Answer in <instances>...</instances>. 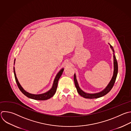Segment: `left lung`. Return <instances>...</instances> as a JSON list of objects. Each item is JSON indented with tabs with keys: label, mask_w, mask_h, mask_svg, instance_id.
I'll return each mask as SVG.
<instances>
[{
	"label": "left lung",
	"mask_w": 131,
	"mask_h": 131,
	"mask_svg": "<svg viewBox=\"0 0 131 131\" xmlns=\"http://www.w3.org/2000/svg\"><path fill=\"white\" fill-rule=\"evenodd\" d=\"M110 47L112 49L113 52V58H114V73H113V75L112 77V78L111 79V80L110 81V82H109L108 84L107 85V86L106 88L102 90V91L99 92V93H94V94H90V93H85V92L83 91L79 87V84L78 83L77 80V78H76V75L75 73H74V78H73V80H74V84L75 86V88L77 89V92L79 93V94L83 97V98H87V99H95V98H98L104 96V95H106L113 88V87L114 85V83L115 82L116 78H117V73H118V63H117V61L116 58V56L115 55V51L114 50L113 47L110 44Z\"/></svg>",
	"instance_id": "1"
}]
</instances>
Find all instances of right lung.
Instances as JSON below:
<instances>
[{"label":"right lung","mask_w":131,"mask_h":131,"mask_svg":"<svg viewBox=\"0 0 131 131\" xmlns=\"http://www.w3.org/2000/svg\"><path fill=\"white\" fill-rule=\"evenodd\" d=\"M15 59L14 60V64H15ZM14 76H15V79L16 82V83L17 84V86L18 87L19 89L20 90V91L22 92L23 94H24L26 96H27V97H28L30 99H34V100H48L49 99H50V98L52 97L55 94L56 91H57V89L58 87V83L59 81V80L60 79V78L61 77V75L63 73V72L64 71V68H62L59 71V72L57 73V74L56 75L54 80L53 81V85L52 88H51V89L50 90H49L48 91H47V92L43 93V94H30L27 92H26L23 88L22 86L20 85V83H19L18 79L16 77V75L15 73V68L14 67Z\"/></svg>","instance_id":"obj_1"}]
</instances>
